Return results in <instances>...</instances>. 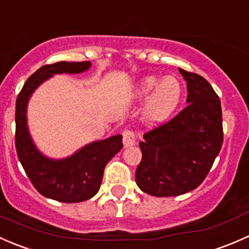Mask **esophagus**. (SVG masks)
Listing matches in <instances>:
<instances>
[{
	"mask_svg": "<svg viewBox=\"0 0 249 249\" xmlns=\"http://www.w3.org/2000/svg\"><path fill=\"white\" fill-rule=\"evenodd\" d=\"M122 135H124V145L127 147V146H132L135 143V134L133 130L130 129H124V133H122Z\"/></svg>",
	"mask_w": 249,
	"mask_h": 249,
	"instance_id": "obj_1",
	"label": "esophagus"
}]
</instances>
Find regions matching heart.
<instances>
[{
	"mask_svg": "<svg viewBox=\"0 0 249 249\" xmlns=\"http://www.w3.org/2000/svg\"><path fill=\"white\" fill-rule=\"evenodd\" d=\"M139 97H147L142 119L147 124H158L168 119L181 101L182 86L175 76H146L138 86Z\"/></svg>",
	"mask_w": 249,
	"mask_h": 249,
	"instance_id": "b5f03b06",
	"label": "heart"
}]
</instances>
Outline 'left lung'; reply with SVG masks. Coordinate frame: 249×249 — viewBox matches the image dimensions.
<instances>
[{
  "mask_svg": "<svg viewBox=\"0 0 249 249\" xmlns=\"http://www.w3.org/2000/svg\"><path fill=\"white\" fill-rule=\"evenodd\" d=\"M187 81V107L143 134L138 187L153 196L191 192L206 178L223 143L219 97L206 79L178 68Z\"/></svg>",
  "mask_w": 249,
  "mask_h": 249,
  "instance_id": "obj_1",
  "label": "left lung"
}]
</instances>
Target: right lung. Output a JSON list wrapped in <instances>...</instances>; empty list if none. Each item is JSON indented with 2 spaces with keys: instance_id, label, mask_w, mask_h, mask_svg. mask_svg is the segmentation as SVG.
<instances>
[{
  "instance_id": "add662e5",
  "label": "right lung",
  "mask_w": 249,
  "mask_h": 249,
  "mask_svg": "<svg viewBox=\"0 0 249 249\" xmlns=\"http://www.w3.org/2000/svg\"><path fill=\"white\" fill-rule=\"evenodd\" d=\"M91 67L89 61L45 65L26 80L15 104V147L18 158L31 183L42 196L61 202H80L96 196L107 163L124 147L122 135L94 142L71 157L53 160L44 157L31 140L26 125L30 96L53 74L81 73Z\"/></svg>"
}]
</instances>
